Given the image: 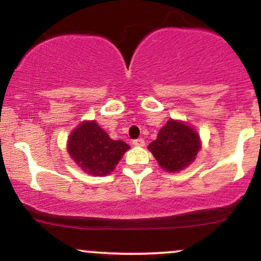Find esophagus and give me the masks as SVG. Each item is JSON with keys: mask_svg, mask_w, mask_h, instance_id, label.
<instances>
[{"mask_svg": "<svg viewBox=\"0 0 261 261\" xmlns=\"http://www.w3.org/2000/svg\"><path fill=\"white\" fill-rule=\"evenodd\" d=\"M133 145L137 146V147H143L145 146V140L143 139H137L133 141Z\"/></svg>", "mask_w": 261, "mask_h": 261, "instance_id": "obj_1", "label": "esophagus"}]
</instances>
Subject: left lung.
<instances>
[{
    "mask_svg": "<svg viewBox=\"0 0 261 261\" xmlns=\"http://www.w3.org/2000/svg\"><path fill=\"white\" fill-rule=\"evenodd\" d=\"M201 148L200 136L182 121L170 119L161 128L157 139L148 145L155 161L170 173L187 168Z\"/></svg>",
    "mask_w": 261,
    "mask_h": 261,
    "instance_id": "1",
    "label": "left lung"
}]
</instances>
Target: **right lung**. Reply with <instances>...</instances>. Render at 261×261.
Returning a JSON list of instances; mask_svg holds the SVG:
<instances>
[{
	"mask_svg": "<svg viewBox=\"0 0 261 261\" xmlns=\"http://www.w3.org/2000/svg\"><path fill=\"white\" fill-rule=\"evenodd\" d=\"M130 148L121 140H112L95 121H83L68 137L67 151L85 172L107 175L115 169L125 152Z\"/></svg>",
	"mask_w": 261,
	"mask_h": 261,
	"instance_id": "right-lung-1",
	"label": "right lung"
}]
</instances>
